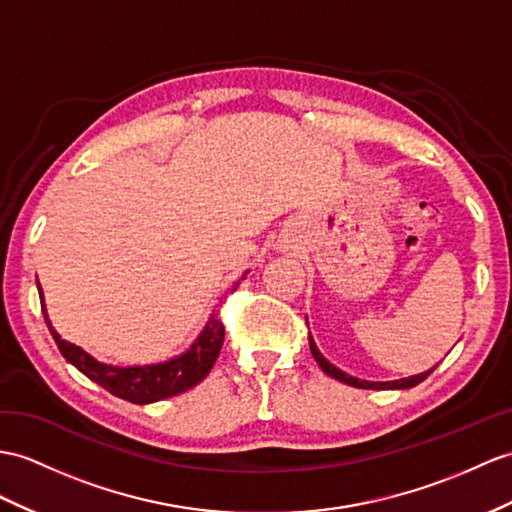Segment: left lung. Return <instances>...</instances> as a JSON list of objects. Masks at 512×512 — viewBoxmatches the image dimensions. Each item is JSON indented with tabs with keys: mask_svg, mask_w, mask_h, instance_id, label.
Segmentation results:
<instances>
[{
	"mask_svg": "<svg viewBox=\"0 0 512 512\" xmlns=\"http://www.w3.org/2000/svg\"><path fill=\"white\" fill-rule=\"evenodd\" d=\"M308 341H310V352H313V356H315V360L319 363V367L323 369V373H328L330 378L339 380V382L356 386V389H410V386H415V384L423 382V380H426V378L430 376V373L434 371V367H432V369L426 371V373H417V376L402 378V380H393V382H367V380H358V378H352L350 373H345V371H341L339 367H334L332 363H328V360L323 358L321 352L317 350V345H315L313 336H310V334H308Z\"/></svg>",
	"mask_w": 512,
	"mask_h": 512,
	"instance_id": "1",
	"label": "left lung"
}]
</instances>
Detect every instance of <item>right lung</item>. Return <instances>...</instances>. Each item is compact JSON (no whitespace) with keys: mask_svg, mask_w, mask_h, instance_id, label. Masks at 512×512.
<instances>
[{"mask_svg":"<svg viewBox=\"0 0 512 512\" xmlns=\"http://www.w3.org/2000/svg\"><path fill=\"white\" fill-rule=\"evenodd\" d=\"M39 295L43 299L41 286H39ZM41 306H43L47 328L52 332L60 354L67 358V363H71L78 371H82L86 378H91L99 386H104L108 393L117 395L121 400L132 402V404H152L158 400H165V397H173L193 389V386L202 382L210 373V369H213L215 360L221 352L223 336H226V328H223L221 319L213 313L202 334L197 336L195 343L184 354L165 360V363H158V365L112 367V365L97 363V360L91 354H86L82 347L60 339V334L52 328V323L47 319L45 302Z\"/></svg>","mask_w":512,"mask_h":512,"instance_id":"add662e5","label":"right lung"}]
</instances>
